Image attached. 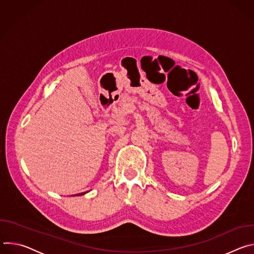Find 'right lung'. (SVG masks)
<instances>
[{
	"mask_svg": "<svg viewBox=\"0 0 254 254\" xmlns=\"http://www.w3.org/2000/svg\"><path fill=\"white\" fill-rule=\"evenodd\" d=\"M85 193H87V192H83V193H80V194H77V195H74V196H79V195H84Z\"/></svg>",
	"mask_w": 254,
	"mask_h": 254,
	"instance_id": "obj_1",
	"label": "right lung"
}]
</instances>
